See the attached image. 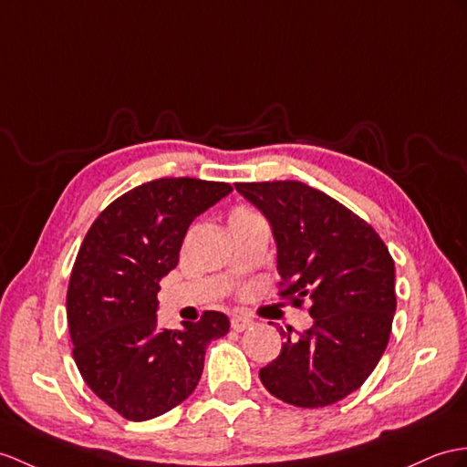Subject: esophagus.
<instances>
[{
	"instance_id": "obj_1",
	"label": "esophagus",
	"mask_w": 467,
	"mask_h": 467,
	"mask_svg": "<svg viewBox=\"0 0 467 467\" xmlns=\"http://www.w3.org/2000/svg\"><path fill=\"white\" fill-rule=\"evenodd\" d=\"M230 323H232V328H234V331H237V333H242V331H245V328H249V327L254 325V321L249 319V317H245V315H240V313L232 315Z\"/></svg>"
}]
</instances>
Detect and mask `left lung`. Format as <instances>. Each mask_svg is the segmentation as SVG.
Instances as JSON below:
<instances>
[{
	"label": "left lung",
	"instance_id": "1",
	"mask_svg": "<svg viewBox=\"0 0 467 467\" xmlns=\"http://www.w3.org/2000/svg\"><path fill=\"white\" fill-rule=\"evenodd\" d=\"M277 242L279 297L309 301L313 327L285 338L259 370L269 394L321 408L360 389L389 345L396 311L394 259L365 220L297 180L237 182Z\"/></svg>",
	"mask_w": 467,
	"mask_h": 467
}]
</instances>
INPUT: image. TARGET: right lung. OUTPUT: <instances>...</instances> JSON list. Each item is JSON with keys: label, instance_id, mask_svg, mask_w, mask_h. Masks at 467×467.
Returning a JSON list of instances; mask_svg holds the SVG:
<instances>
[{"label": "right lung", "instance_id": "obj_1", "mask_svg": "<svg viewBox=\"0 0 467 467\" xmlns=\"http://www.w3.org/2000/svg\"><path fill=\"white\" fill-rule=\"evenodd\" d=\"M227 182L158 178L99 213L78 249L67 289L73 358L102 402L144 422L184 402L210 340L230 319L203 311L182 331L156 327L161 279L178 265L190 223L230 194Z\"/></svg>", "mask_w": 467, "mask_h": 467}]
</instances>
